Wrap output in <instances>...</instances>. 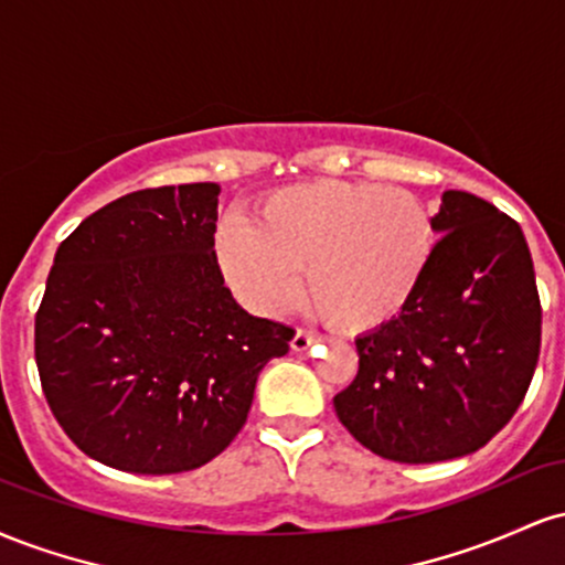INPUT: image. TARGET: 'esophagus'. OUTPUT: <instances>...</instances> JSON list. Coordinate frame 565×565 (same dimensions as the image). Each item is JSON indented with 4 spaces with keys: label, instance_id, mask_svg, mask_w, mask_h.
<instances>
[{
    "label": "esophagus",
    "instance_id": "obj_1",
    "mask_svg": "<svg viewBox=\"0 0 565 565\" xmlns=\"http://www.w3.org/2000/svg\"><path fill=\"white\" fill-rule=\"evenodd\" d=\"M313 342H316V334L305 332V329H297L289 345H291V350H295V353H305V350L313 345Z\"/></svg>",
    "mask_w": 565,
    "mask_h": 565
}]
</instances>
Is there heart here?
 <instances>
[{
  "instance_id": "1",
  "label": "heart",
  "mask_w": 565,
  "mask_h": 565,
  "mask_svg": "<svg viewBox=\"0 0 565 565\" xmlns=\"http://www.w3.org/2000/svg\"><path fill=\"white\" fill-rule=\"evenodd\" d=\"M436 249L433 212L414 191L364 180H310L268 193L252 225L225 217L215 257L249 308L284 313L300 295L340 332L404 310Z\"/></svg>"
}]
</instances>
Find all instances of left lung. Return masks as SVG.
Wrapping results in <instances>:
<instances>
[{
  "label": "left lung",
  "mask_w": 565,
  "mask_h": 565,
  "mask_svg": "<svg viewBox=\"0 0 565 565\" xmlns=\"http://www.w3.org/2000/svg\"><path fill=\"white\" fill-rule=\"evenodd\" d=\"M433 225L440 238L417 291L355 340L359 374L334 395L350 436L406 465L489 444L521 406L542 342L521 225L468 191H446Z\"/></svg>",
  "instance_id": "1"
}]
</instances>
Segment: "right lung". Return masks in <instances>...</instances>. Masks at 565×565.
I'll list each match as a JSON object with an SVG mask.
<instances>
[{
  "mask_svg": "<svg viewBox=\"0 0 565 565\" xmlns=\"http://www.w3.org/2000/svg\"><path fill=\"white\" fill-rule=\"evenodd\" d=\"M217 196V183L127 193L57 246L34 327L39 380L66 436L108 468L170 476L215 459L295 337L225 287Z\"/></svg>",
  "mask_w": 565,
  "mask_h": 565,
  "instance_id": "1",
  "label": "right lung"
}]
</instances>
